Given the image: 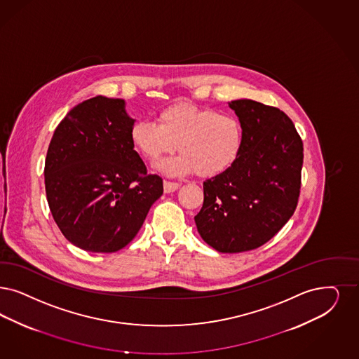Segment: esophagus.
I'll return each instance as SVG.
<instances>
[{
	"instance_id": "1",
	"label": "esophagus",
	"mask_w": 359,
	"mask_h": 359,
	"mask_svg": "<svg viewBox=\"0 0 359 359\" xmlns=\"http://www.w3.org/2000/svg\"><path fill=\"white\" fill-rule=\"evenodd\" d=\"M178 187H180V184H177V182H170V181L163 182V191L165 193H173Z\"/></svg>"
}]
</instances>
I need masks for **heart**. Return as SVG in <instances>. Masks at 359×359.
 <instances>
[{
    "instance_id": "heart-1",
    "label": "heart",
    "mask_w": 359,
    "mask_h": 359,
    "mask_svg": "<svg viewBox=\"0 0 359 359\" xmlns=\"http://www.w3.org/2000/svg\"><path fill=\"white\" fill-rule=\"evenodd\" d=\"M132 147L149 161L181 151L157 166L161 173L181 177L196 173L210 178L238 160L243 129L237 117L209 107L173 104L158 114V123L138 121L130 129Z\"/></svg>"
}]
</instances>
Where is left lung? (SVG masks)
<instances>
[{
    "mask_svg": "<svg viewBox=\"0 0 359 359\" xmlns=\"http://www.w3.org/2000/svg\"><path fill=\"white\" fill-rule=\"evenodd\" d=\"M243 129V145L225 173L203 182L194 217L199 236L219 252H249L273 238L298 203L304 145L292 120L252 100L229 104Z\"/></svg>",
    "mask_w": 359,
    "mask_h": 359,
    "instance_id": "left-lung-1",
    "label": "left lung"
}]
</instances>
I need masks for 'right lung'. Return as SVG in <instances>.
<instances>
[{"mask_svg": "<svg viewBox=\"0 0 359 359\" xmlns=\"http://www.w3.org/2000/svg\"><path fill=\"white\" fill-rule=\"evenodd\" d=\"M125 101L97 95L54 130L45 160L46 198L65 238L82 250L114 252L137 236L163 193L130 142Z\"/></svg>", "mask_w": 359, "mask_h": 359, "instance_id": "right-lung-1", "label": "right lung"}]
</instances>
